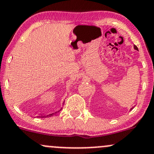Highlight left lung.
Returning a JSON list of instances; mask_svg holds the SVG:
<instances>
[{
    "instance_id": "1",
    "label": "left lung",
    "mask_w": 154,
    "mask_h": 154,
    "mask_svg": "<svg viewBox=\"0 0 154 154\" xmlns=\"http://www.w3.org/2000/svg\"><path fill=\"white\" fill-rule=\"evenodd\" d=\"M134 48H135V49H136V50H138V48H137V46H135V45H134ZM133 108H134V107H132V108H131V109H130V111H131V110L133 109Z\"/></svg>"
}]
</instances>
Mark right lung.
Instances as JSON below:
<instances>
[{
	"label": "right lung",
	"instance_id": "right-lung-1",
	"mask_svg": "<svg viewBox=\"0 0 154 154\" xmlns=\"http://www.w3.org/2000/svg\"><path fill=\"white\" fill-rule=\"evenodd\" d=\"M61 109H62V108H60V109L59 110V111H56V112H54V113H51V114H48V115H41V116H38V117H40V118H46V117H49V116H54V114H56L57 113H58L59 112V111H61Z\"/></svg>",
	"mask_w": 154,
	"mask_h": 154
}]
</instances>
